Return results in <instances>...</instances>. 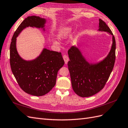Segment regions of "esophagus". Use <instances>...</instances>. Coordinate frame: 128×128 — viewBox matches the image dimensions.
I'll return each instance as SVG.
<instances>
[{"label":"esophagus","mask_w":128,"mask_h":128,"mask_svg":"<svg viewBox=\"0 0 128 128\" xmlns=\"http://www.w3.org/2000/svg\"><path fill=\"white\" fill-rule=\"evenodd\" d=\"M63 59L64 60V62H65V64H67L68 61L69 60V58L68 56L66 55H64L63 56Z\"/></svg>","instance_id":"obj_1"}]
</instances>
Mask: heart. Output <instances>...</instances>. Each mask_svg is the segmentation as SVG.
Returning <instances> with one entry per match:
<instances>
[{
	"label": "heart",
	"mask_w": 128,
	"mask_h": 128,
	"mask_svg": "<svg viewBox=\"0 0 128 128\" xmlns=\"http://www.w3.org/2000/svg\"><path fill=\"white\" fill-rule=\"evenodd\" d=\"M72 30L73 28L71 26H68L64 27L60 31L59 33L58 34V37L61 39H66L71 35ZM54 43L57 45L60 44L59 42L57 41H54Z\"/></svg>",
	"instance_id": "1"
}]
</instances>
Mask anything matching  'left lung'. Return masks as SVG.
<instances>
[{"mask_svg": "<svg viewBox=\"0 0 128 128\" xmlns=\"http://www.w3.org/2000/svg\"><path fill=\"white\" fill-rule=\"evenodd\" d=\"M98 32H106L112 36L110 50L104 59L89 62L76 46L68 51L70 60L68 65L72 87L74 92L81 97L91 96L102 89L114 68L116 50L114 36L106 24L100 19Z\"/></svg>", "mask_w": 128, "mask_h": 128, "instance_id": "obj_1", "label": "left lung"}]
</instances>
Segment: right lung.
Listing matches in <instances>:
<instances>
[{
	"label": "right lung",
	"mask_w": 128,
	"mask_h": 128,
	"mask_svg": "<svg viewBox=\"0 0 128 128\" xmlns=\"http://www.w3.org/2000/svg\"><path fill=\"white\" fill-rule=\"evenodd\" d=\"M46 19L28 16L22 22L14 32L10 45V65L18 84L24 91L34 96H43L49 92L56 82L58 71L64 61L61 52L44 48L33 60L22 58L16 49V38L27 27L41 29L45 32Z\"/></svg>",
	"instance_id": "right-lung-1"
}]
</instances>
